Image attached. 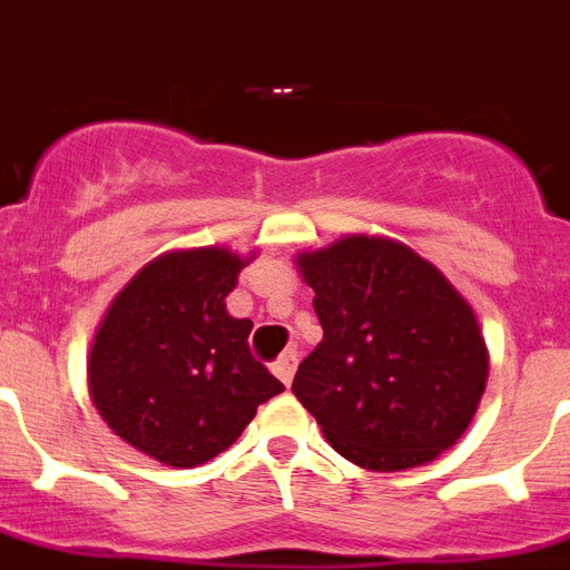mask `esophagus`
<instances>
[{
    "mask_svg": "<svg viewBox=\"0 0 570 570\" xmlns=\"http://www.w3.org/2000/svg\"><path fill=\"white\" fill-rule=\"evenodd\" d=\"M295 370H298V353H295V350L284 353L278 361H275V364H272V373L278 375V379L284 381L286 387H289L292 379H295Z\"/></svg>",
    "mask_w": 570,
    "mask_h": 570,
    "instance_id": "esophagus-1",
    "label": "esophagus"
}]
</instances>
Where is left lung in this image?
Here are the masks:
<instances>
[{
	"instance_id": "obj_1",
	"label": "left lung",
	"mask_w": 570,
	"mask_h": 570,
	"mask_svg": "<svg viewBox=\"0 0 570 570\" xmlns=\"http://www.w3.org/2000/svg\"><path fill=\"white\" fill-rule=\"evenodd\" d=\"M313 286L324 338L292 393L358 468L433 462L462 439L488 384V344L473 306L402 240L344 235L295 257Z\"/></svg>"
}]
</instances>
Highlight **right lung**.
<instances>
[{
    "instance_id": "right-lung-1",
    "label": "right lung",
    "mask_w": 570,
    "mask_h": 570,
    "mask_svg": "<svg viewBox=\"0 0 570 570\" xmlns=\"http://www.w3.org/2000/svg\"><path fill=\"white\" fill-rule=\"evenodd\" d=\"M252 257L226 246L163 252L117 292L94 333V407L114 435L168 468L224 453L284 390L252 358V321L226 309Z\"/></svg>"
}]
</instances>
